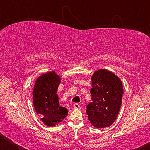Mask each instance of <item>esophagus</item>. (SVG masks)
Listing matches in <instances>:
<instances>
[{
	"instance_id": "obj_1",
	"label": "esophagus",
	"mask_w": 150,
	"mask_h": 150,
	"mask_svg": "<svg viewBox=\"0 0 150 150\" xmlns=\"http://www.w3.org/2000/svg\"><path fill=\"white\" fill-rule=\"evenodd\" d=\"M73 107H74L75 108H80L79 105L78 103H75V104H74V105H73Z\"/></svg>"
}]
</instances>
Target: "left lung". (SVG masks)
I'll list each match as a JSON object with an SVG mask.
<instances>
[{"instance_id": "left-lung-1", "label": "left lung", "mask_w": 150, "mask_h": 150, "mask_svg": "<svg viewBox=\"0 0 150 150\" xmlns=\"http://www.w3.org/2000/svg\"><path fill=\"white\" fill-rule=\"evenodd\" d=\"M92 102L87 106L92 125L102 128L112 125L117 118L124 93L122 81L112 72L99 69L91 77Z\"/></svg>"}]
</instances>
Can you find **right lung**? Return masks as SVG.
<instances>
[{
    "label": "right lung",
    "instance_id": "obj_1",
    "mask_svg": "<svg viewBox=\"0 0 150 150\" xmlns=\"http://www.w3.org/2000/svg\"><path fill=\"white\" fill-rule=\"evenodd\" d=\"M61 78L55 71L44 73L38 78L33 91V103L41 120L48 126H55L67 115V108L59 106L57 95Z\"/></svg>",
    "mask_w": 150,
    "mask_h": 150
}]
</instances>
